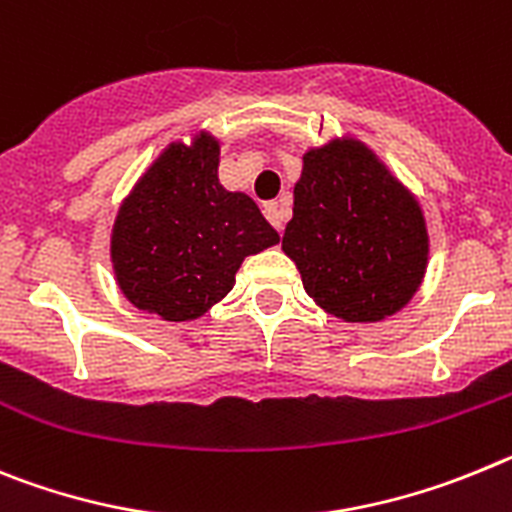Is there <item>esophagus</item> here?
<instances>
[{
    "label": "esophagus",
    "mask_w": 512,
    "mask_h": 512,
    "mask_svg": "<svg viewBox=\"0 0 512 512\" xmlns=\"http://www.w3.org/2000/svg\"><path fill=\"white\" fill-rule=\"evenodd\" d=\"M262 211H265L267 222L273 224V227L278 229V232H280V229H283L285 216H288V214H285L283 204H278V201H267V204H265V209H262Z\"/></svg>",
    "instance_id": "34e87169"
}]
</instances>
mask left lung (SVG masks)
<instances>
[{
  "instance_id": "obj_1",
  "label": "left lung",
  "mask_w": 512,
  "mask_h": 512,
  "mask_svg": "<svg viewBox=\"0 0 512 512\" xmlns=\"http://www.w3.org/2000/svg\"><path fill=\"white\" fill-rule=\"evenodd\" d=\"M283 252L308 296L344 321H382L411 301L428 260L421 206L359 142L308 150Z\"/></svg>"
}]
</instances>
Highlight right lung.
I'll return each instance as SVG.
<instances>
[{
  "mask_svg": "<svg viewBox=\"0 0 512 512\" xmlns=\"http://www.w3.org/2000/svg\"><path fill=\"white\" fill-rule=\"evenodd\" d=\"M219 142L201 135L160 155L117 214L112 262L127 301L188 321L232 290L247 255L278 242L255 201L219 183Z\"/></svg>",
  "mask_w": 512,
  "mask_h": 512,
  "instance_id": "right-lung-1",
  "label": "right lung"
}]
</instances>
